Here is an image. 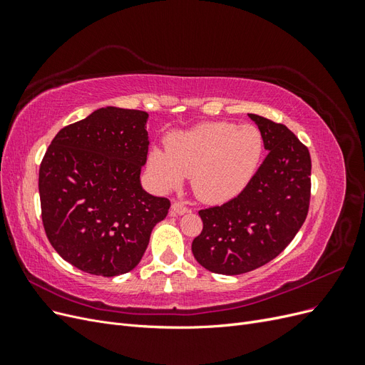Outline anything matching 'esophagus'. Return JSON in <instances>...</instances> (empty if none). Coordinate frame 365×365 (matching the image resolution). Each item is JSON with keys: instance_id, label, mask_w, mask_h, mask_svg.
Here are the masks:
<instances>
[{"instance_id": "1", "label": "esophagus", "mask_w": 365, "mask_h": 365, "mask_svg": "<svg viewBox=\"0 0 365 365\" xmlns=\"http://www.w3.org/2000/svg\"><path fill=\"white\" fill-rule=\"evenodd\" d=\"M172 212L173 215H184L189 212V208H187V205L181 201H173L172 202Z\"/></svg>"}]
</instances>
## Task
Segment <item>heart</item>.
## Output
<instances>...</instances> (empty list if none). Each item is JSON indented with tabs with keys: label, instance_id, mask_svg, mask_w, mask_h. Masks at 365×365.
I'll use <instances>...</instances> for the list:
<instances>
[{
	"label": "heart",
	"instance_id": "b5f03b06",
	"mask_svg": "<svg viewBox=\"0 0 365 365\" xmlns=\"http://www.w3.org/2000/svg\"><path fill=\"white\" fill-rule=\"evenodd\" d=\"M264 152L262 130L254 125L208 121L175 132L168 149L149 152L148 172L161 190L192 178V190L204 202L220 204L245 190Z\"/></svg>",
	"mask_w": 365,
	"mask_h": 365
}]
</instances>
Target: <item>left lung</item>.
Returning a JSON list of instances; mask_svg holds the SVG:
<instances>
[{"instance_id": "left-lung-1", "label": "left lung", "mask_w": 365, "mask_h": 365, "mask_svg": "<svg viewBox=\"0 0 365 365\" xmlns=\"http://www.w3.org/2000/svg\"><path fill=\"white\" fill-rule=\"evenodd\" d=\"M268 150L245 190L222 205L200 210L195 259L225 275L250 272L271 262L302 228L311 202L309 149L282 123L250 114Z\"/></svg>"}]
</instances>
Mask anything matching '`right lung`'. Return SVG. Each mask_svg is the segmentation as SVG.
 Returning <instances> with one entry per match:
<instances>
[{
  "label": "right lung",
  "mask_w": 365,
  "mask_h": 365,
  "mask_svg": "<svg viewBox=\"0 0 365 365\" xmlns=\"http://www.w3.org/2000/svg\"><path fill=\"white\" fill-rule=\"evenodd\" d=\"M149 114L106 106L62 128L39 168L42 224L59 256L102 277L134 269L170 201L143 190Z\"/></svg>",
  "instance_id": "add662e5"
}]
</instances>
